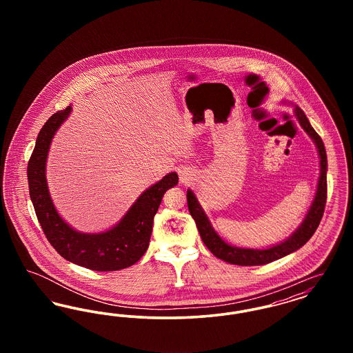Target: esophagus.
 Returning <instances> with one entry per match:
<instances>
[{"instance_id":"esophagus-1","label":"esophagus","mask_w":353,"mask_h":353,"mask_svg":"<svg viewBox=\"0 0 353 353\" xmlns=\"http://www.w3.org/2000/svg\"><path fill=\"white\" fill-rule=\"evenodd\" d=\"M179 174H180L181 181H189L193 177V170L183 167V168L179 169Z\"/></svg>"}]
</instances>
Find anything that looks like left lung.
I'll list each match as a JSON object with an SVG mask.
<instances>
[{
	"mask_svg": "<svg viewBox=\"0 0 353 353\" xmlns=\"http://www.w3.org/2000/svg\"><path fill=\"white\" fill-rule=\"evenodd\" d=\"M282 103L288 104V101H283ZM294 114L296 120L299 121L301 127L304 130V132L311 137V140L316 145L318 154H319L320 174L314 201L311 203L305 217L303 219L302 223L298 226V229L288 238H285V241L269 246L266 249H249V248H238L234 245H230L226 241H223L219 233L214 230V228L210 223V219L202 209L201 203L197 200L193 190L188 189L186 192L188 208H189L190 216L193 217L197 225V229L200 232L203 243L217 258L225 262L239 265V266L266 265L272 261L281 259L291 252L299 250L303 245L308 242V239L314 235L319 226L320 219L323 217L324 208H325V200H327V153H325L323 140L312 128V125L310 124L308 119L304 115L301 107L294 105Z\"/></svg>",
	"mask_w": 353,
	"mask_h": 353,
	"instance_id": "8db88e82",
	"label": "left lung"
}]
</instances>
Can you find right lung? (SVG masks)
Masks as SVG:
<instances>
[{"mask_svg":"<svg viewBox=\"0 0 353 353\" xmlns=\"http://www.w3.org/2000/svg\"><path fill=\"white\" fill-rule=\"evenodd\" d=\"M72 111H58L37 136L35 147L28 164L30 199L37 219L51 246L65 259L95 271H117L136 263L147 252L151 239L153 217L159 210L164 193L179 184L176 172L145 189L118 223L101 233H82L71 228L58 213L51 200L46 163L51 141Z\"/></svg>","mask_w":353,"mask_h":353,"instance_id":"add662e5","label":"right lung"}]
</instances>
